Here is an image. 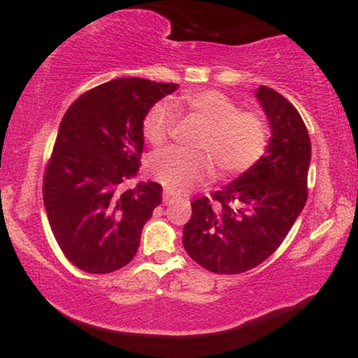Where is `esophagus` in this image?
Instances as JSON below:
<instances>
[{
  "label": "esophagus",
  "mask_w": 358,
  "mask_h": 358,
  "mask_svg": "<svg viewBox=\"0 0 358 358\" xmlns=\"http://www.w3.org/2000/svg\"><path fill=\"white\" fill-rule=\"evenodd\" d=\"M180 199V195L178 193H175V192H170V190H165L163 192V203L165 205H170V203H173L175 200H178Z\"/></svg>",
  "instance_id": "obj_1"
}]
</instances>
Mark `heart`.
<instances>
[{
  "label": "heart",
  "instance_id": "obj_1",
  "mask_svg": "<svg viewBox=\"0 0 358 358\" xmlns=\"http://www.w3.org/2000/svg\"><path fill=\"white\" fill-rule=\"evenodd\" d=\"M180 110L203 133L193 145L200 153L165 150L151 156L150 173L175 192H188L213 176L232 178L250 170L268 148L269 131L257 110H241V106L219 90L185 94L176 102ZM175 113L168 102H158L143 122L145 138L153 146L165 145L173 134Z\"/></svg>",
  "mask_w": 358,
  "mask_h": 358
}]
</instances>
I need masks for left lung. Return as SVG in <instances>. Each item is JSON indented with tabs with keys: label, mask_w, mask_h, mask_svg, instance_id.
Instances as JSON below:
<instances>
[{
	"label": "left lung",
	"mask_w": 358,
	"mask_h": 358,
	"mask_svg": "<svg viewBox=\"0 0 358 358\" xmlns=\"http://www.w3.org/2000/svg\"><path fill=\"white\" fill-rule=\"evenodd\" d=\"M268 116L266 155L210 199L193 200L183 245L196 264L217 274H239L266 261L285 241L308 199L311 141L301 116L276 90L261 85Z\"/></svg>",
	"instance_id": "1"
}]
</instances>
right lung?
<instances>
[{
	"label": "right lung",
	"instance_id": "add662e5",
	"mask_svg": "<svg viewBox=\"0 0 358 358\" xmlns=\"http://www.w3.org/2000/svg\"><path fill=\"white\" fill-rule=\"evenodd\" d=\"M178 84L122 77L87 90L67 109L43 176V203L62 252L90 274L124 268L162 203V185L136 176L143 122Z\"/></svg>",
	"mask_w": 358,
	"mask_h": 358
}]
</instances>
